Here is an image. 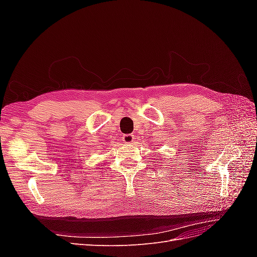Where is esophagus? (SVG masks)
I'll use <instances>...</instances> for the list:
<instances>
[{"instance_id":"1","label":"esophagus","mask_w":257,"mask_h":257,"mask_svg":"<svg viewBox=\"0 0 257 257\" xmlns=\"http://www.w3.org/2000/svg\"><path fill=\"white\" fill-rule=\"evenodd\" d=\"M134 139H135L134 135H132V134H126V135H123V137H122V142H123L124 144H132V143L134 142Z\"/></svg>"}]
</instances>
